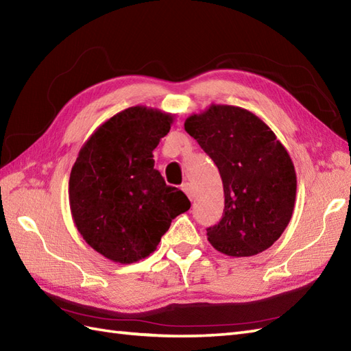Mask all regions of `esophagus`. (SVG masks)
I'll return each instance as SVG.
<instances>
[{
	"label": "esophagus",
	"instance_id": "1",
	"mask_svg": "<svg viewBox=\"0 0 351 351\" xmlns=\"http://www.w3.org/2000/svg\"><path fill=\"white\" fill-rule=\"evenodd\" d=\"M182 191L188 195V199L193 200L194 199V191H193V186L190 182H184L182 184Z\"/></svg>",
	"mask_w": 351,
	"mask_h": 351
}]
</instances>
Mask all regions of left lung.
<instances>
[{
	"instance_id": "obj_1",
	"label": "left lung",
	"mask_w": 351,
	"mask_h": 351,
	"mask_svg": "<svg viewBox=\"0 0 351 351\" xmlns=\"http://www.w3.org/2000/svg\"><path fill=\"white\" fill-rule=\"evenodd\" d=\"M217 165L223 185L222 219L208 228L210 245L228 256H252L282 236L292 218L296 173L289 152L258 115L215 105L185 120Z\"/></svg>"
}]
</instances>
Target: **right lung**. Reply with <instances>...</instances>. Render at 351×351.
Segmentation results:
<instances>
[{
  "label": "right lung",
  "instance_id": "add662e5",
  "mask_svg": "<svg viewBox=\"0 0 351 351\" xmlns=\"http://www.w3.org/2000/svg\"><path fill=\"white\" fill-rule=\"evenodd\" d=\"M173 115L132 106L99 125L78 152L69 176V206L86 243L114 263L149 256L188 197L154 169L156 149Z\"/></svg>",
  "mask_w": 351,
  "mask_h": 351
}]
</instances>
